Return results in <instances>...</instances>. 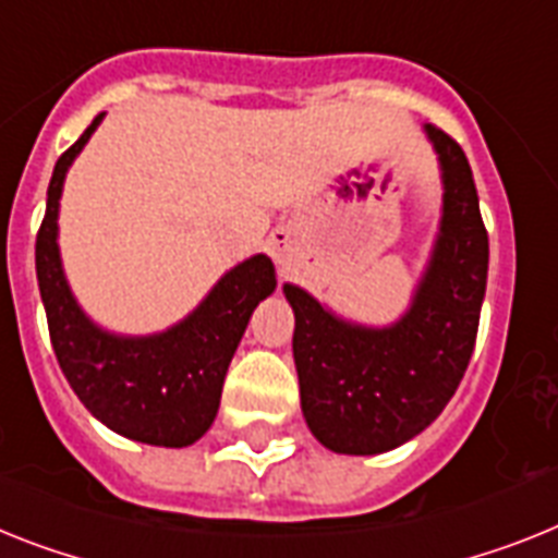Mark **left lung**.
Segmentation results:
<instances>
[{"label":"left lung","mask_w":558,"mask_h":558,"mask_svg":"<svg viewBox=\"0 0 558 558\" xmlns=\"http://www.w3.org/2000/svg\"><path fill=\"white\" fill-rule=\"evenodd\" d=\"M442 175V218L409 308L388 326L331 312L283 283L294 312V368L308 430L335 453L372 457L428 428L460 386L474 354L488 232L462 147L425 124Z\"/></svg>","instance_id":"1"}]
</instances>
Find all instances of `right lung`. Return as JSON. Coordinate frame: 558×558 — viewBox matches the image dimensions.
Wrapping results in <instances>:
<instances>
[{
  "label": "right lung",
  "instance_id": "obj_1",
  "mask_svg": "<svg viewBox=\"0 0 558 558\" xmlns=\"http://www.w3.org/2000/svg\"><path fill=\"white\" fill-rule=\"evenodd\" d=\"M105 119H93L53 167L48 209L36 235V278L56 360L84 409L121 437L161 448L198 442L215 423L223 377L246 323L278 280L266 255H252L223 275L184 320L156 335L101 329L70 289L59 252V201L70 163Z\"/></svg>",
  "mask_w": 558,
  "mask_h": 558
}]
</instances>
